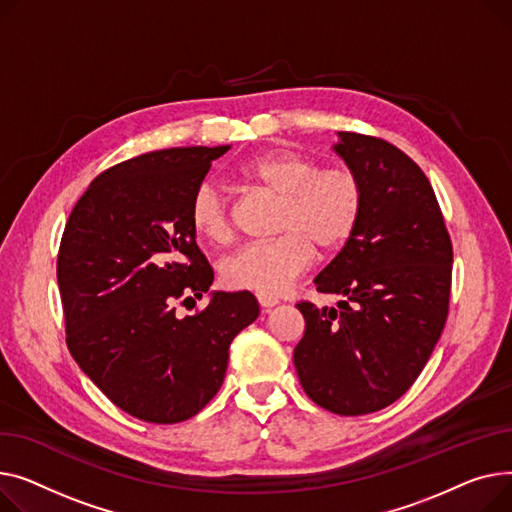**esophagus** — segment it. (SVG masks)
<instances>
[{
  "label": "esophagus",
  "mask_w": 512,
  "mask_h": 512,
  "mask_svg": "<svg viewBox=\"0 0 512 512\" xmlns=\"http://www.w3.org/2000/svg\"><path fill=\"white\" fill-rule=\"evenodd\" d=\"M256 299L262 308H273L279 304V297L273 293H256Z\"/></svg>",
  "instance_id": "34e87169"
}]
</instances>
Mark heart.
I'll return each mask as SVG.
<instances>
[{"mask_svg":"<svg viewBox=\"0 0 512 512\" xmlns=\"http://www.w3.org/2000/svg\"><path fill=\"white\" fill-rule=\"evenodd\" d=\"M237 175L252 188L279 198L273 239L250 242L221 262V279L231 289L277 293L297 279L322 254L341 250L364 213V184L343 165L318 163L293 150L258 155L239 167ZM192 231L208 244L223 246L233 237L227 192L213 182H200L188 204Z\"/></svg>","mask_w":512,"mask_h":512,"instance_id":"heart-1","label":"heart"}]
</instances>
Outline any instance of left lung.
Segmentation results:
<instances>
[{
  "instance_id": "obj_1",
  "label": "left lung",
  "mask_w": 512,
  "mask_h": 512,
  "mask_svg": "<svg viewBox=\"0 0 512 512\" xmlns=\"http://www.w3.org/2000/svg\"><path fill=\"white\" fill-rule=\"evenodd\" d=\"M335 146L364 184V213L314 279L333 308L302 299L293 364L306 395L337 415L401 399L422 374L448 316L453 244L430 179L382 138L339 132Z\"/></svg>"
}]
</instances>
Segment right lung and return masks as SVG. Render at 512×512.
<instances>
[{
  "label": "right lung",
  "instance_id": "add662e5",
  "mask_svg": "<svg viewBox=\"0 0 512 512\" xmlns=\"http://www.w3.org/2000/svg\"><path fill=\"white\" fill-rule=\"evenodd\" d=\"M227 150H150L105 169L59 244L68 349L113 405L148 424L204 409L223 384L231 341L260 312L250 291H219L192 316L175 312L213 283L188 204Z\"/></svg>",
  "mask_w": 512,
  "mask_h": 512
}]
</instances>
